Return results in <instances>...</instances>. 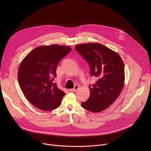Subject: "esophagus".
<instances>
[{"mask_svg":"<svg viewBox=\"0 0 151 151\" xmlns=\"http://www.w3.org/2000/svg\"><path fill=\"white\" fill-rule=\"evenodd\" d=\"M78 88H79V86L77 85H76L75 86V87H74V88H72V89H70V91H72V92H75V91H77V90H78Z\"/></svg>","mask_w":151,"mask_h":151,"instance_id":"34e87169","label":"esophagus"}]
</instances>
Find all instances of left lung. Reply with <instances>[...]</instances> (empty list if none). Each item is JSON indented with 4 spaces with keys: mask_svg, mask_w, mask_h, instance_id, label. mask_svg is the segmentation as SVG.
I'll use <instances>...</instances> for the list:
<instances>
[{
    "mask_svg": "<svg viewBox=\"0 0 151 151\" xmlns=\"http://www.w3.org/2000/svg\"><path fill=\"white\" fill-rule=\"evenodd\" d=\"M75 48L89 64L91 75L98 78L89 87L90 96L81 106L92 112H101L115 101L122 90L123 61L118 53L97 43L79 44Z\"/></svg>",
    "mask_w": 151,
    "mask_h": 151,
    "instance_id": "obj_1",
    "label": "left lung"
}]
</instances>
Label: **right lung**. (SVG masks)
Instances as JSON below:
<instances>
[{"label": "right lung", "mask_w": 151, "mask_h": 151, "mask_svg": "<svg viewBox=\"0 0 151 151\" xmlns=\"http://www.w3.org/2000/svg\"><path fill=\"white\" fill-rule=\"evenodd\" d=\"M71 50L63 45L40 46L21 61L18 71L19 87L37 108L50 111L60 106L65 93L58 89L54 80L58 64Z\"/></svg>", "instance_id": "1"}]
</instances>
